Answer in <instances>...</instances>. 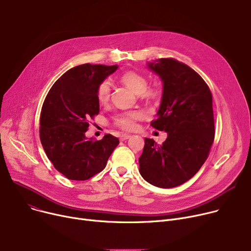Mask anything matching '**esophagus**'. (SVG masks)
<instances>
[{
	"mask_svg": "<svg viewBox=\"0 0 251 251\" xmlns=\"http://www.w3.org/2000/svg\"><path fill=\"white\" fill-rule=\"evenodd\" d=\"M129 138H130V135H129V134H122V135L120 136V140H122V141L127 140V139H129Z\"/></svg>",
	"mask_w": 251,
	"mask_h": 251,
	"instance_id": "obj_1",
	"label": "esophagus"
}]
</instances>
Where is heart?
Here are the masks:
<instances>
[{
    "instance_id": "obj_1",
    "label": "heart",
    "mask_w": 251,
    "mask_h": 251,
    "mask_svg": "<svg viewBox=\"0 0 251 251\" xmlns=\"http://www.w3.org/2000/svg\"><path fill=\"white\" fill-rule=\"evenodd\" d=\"M120 81L122 84L132 90L135 95H138L142 99L151 100L157 97L159 92L155 89H147L148 79L143 75L135 71H127L120 76ZM111 85L109 81H102L97 90V98L100 103L104 104L110 100ZM142 118V113L139 111L126 112L116 116L115 124L123 130H133L135 128V122Z\"/></svg>"
}]
</instances>
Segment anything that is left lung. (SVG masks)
Segmentation results:
<instances>
[{
	"label": "left lung",
	"instance_id": "1",
	"mask_svg": "<svg viewBox=\"0 0 251 251\" xmlns=\"http://www.w3.org/2000/svg\"><path fill=\"white\" fill-rule=\"evenodd\" d=\"M148 68L163 82L151 126L167 132V139L160 146L144 138L139 173L153 186L173 188L191 179L207 159L215 137L212 92L193 69L174 59L149 62Z\"/></svg>",
	"mask_w": 251,
	"mask_h": 251
}]
</instances>
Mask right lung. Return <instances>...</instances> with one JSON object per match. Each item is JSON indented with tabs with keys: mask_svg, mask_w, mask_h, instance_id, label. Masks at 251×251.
<instances>
[{
	"mask_svg": "<svg viewBox=\"0 0 251 251\" xmlns=\"http://www.w3.org/2000/svg\"><path fill=\"white\" fill-rule=\"evenodd\" d=\"M119 66L82 64L64 73L50 89L41 113L39 137L49 160L70 180L83 181L101 172L119 139L85 136L88 120L100 112L99 85Z\"/></svg>",
	"mask_w": 251,
	"mask_h": 251,
	"instance_id": "add662e5",
	"label": "right lung"
}]
</instances>
